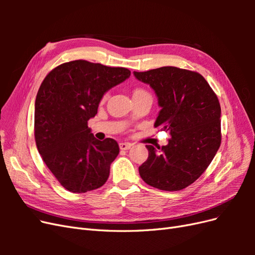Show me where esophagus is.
<instances>
[{"mask_svg": "<svg viewBox=\"0 0 255 255\" xmlns=\"http://www.w3.org/2000/svg\"><path fill=\"white\" fill-rule=\"evenodd\" d=\"M119 146H120L121 150H128V149H130V146H132V144H130L129 142H121L119 144Z\"/></svg>", "mask_w": 255, "mask_h": 255, "instance_id": "34e87169", "label": "esophagus"}]
</instances>
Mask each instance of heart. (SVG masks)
Returning <instances> with one entry per match:
<instances>
[{"instance_id":"obj_1","label":"heart","mask_w":255,"mask_h":255,"mask_svg":"<svg viewBox=\"0 0 255 255\" xmlns=\"http://www.w3.org/2000/svg\"><path fill=\"white\" fill-rule=\"evenodd\" d=\"M140 95H149V94L144 89H141V88H137L134 90L133 96H140ZM106 98H107V95L104 96V99H106Z\"/></svg>"}]
</instances>
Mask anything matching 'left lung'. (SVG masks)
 <instances>
[{"instance_id":"1","label":"left lung","mask_w":255,"mask_h":255,"mask_svg":"<svg viewBox=\"0 0 255 255\" xmlns=\"http://www.w3.org/2000/svg\"><path fill=\"white\" fill-rule=\"evenodd\" d=\"M135 78L155 92L160 111L154 127L171 135L168 144H146L149 157L139 167L141 179L161 190H181L201 175L217 153L221 109L201 74L161 67Z\"/></svg>"}]
</instances>
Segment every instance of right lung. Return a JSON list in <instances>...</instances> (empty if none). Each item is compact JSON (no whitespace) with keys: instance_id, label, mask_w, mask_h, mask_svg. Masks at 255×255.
Listing matches in <instances>:
<instances>
[{"instance_id":"right-lung-1","label":"right lung","mask_w":255,"mask_h":255,"mask_svg":"<svg viewBox=\"0 0 255 255\" xmlns=\"http://www.w3.org/2000/svg\"><path fill=\"white\" fill-rule=\"evenodd\" d=\"M127 68L73 60L45 76L35 101L37 149L61 186L87 192L103 186L119 154L112 138L98 140L88 128L103 96L128 80Z\"/></svg>"}]
</instances>
